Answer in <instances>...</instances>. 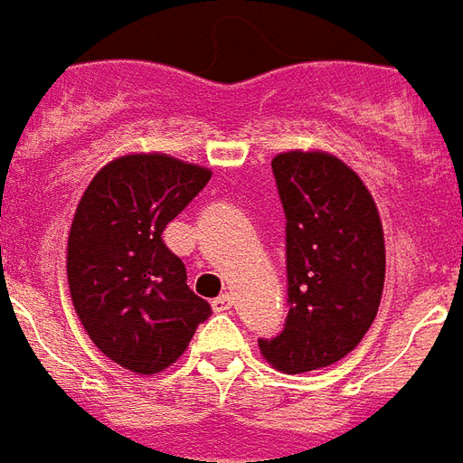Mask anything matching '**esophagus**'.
<instances>
[{
	"label": "esophagus",
	"mask_w": 463,
	"mask_h": 463,
	"mask_svg": "<svg viewBox=\"0 0 463 463\" xmlns=\"http://www.w3.org/2000/svg\"><path fill=\"white\" fill-rule=\"evenodd\" d=\"M231 307H232L231 295H221V298H215V300H213V310L215 312H228Z\"/></svg>",
	"instance_id": "1"
}]
</instances>
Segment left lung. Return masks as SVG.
Returning <instances> with one entry per match:
<instances>
[{
    "mask_svg": "<svg viewBox=\"0 0 463 463\" xmlns=\"http://www.w3.org/2000/svg\"><path fill=\"white\" fill-rule=\"evenodd\" d=\"M272 175L285 211L288 317L262 357L288 374L330 367L357 347L384 288L377 205L349 165L327 153H280Z\"/></svg>",
    "mask_w": 463,
    "mask_h": 463,
    "instance_id": "1",
    "label": "left lung"
}]
</instances>
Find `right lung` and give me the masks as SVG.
<instances>
[{
  "mask_svg": "<svg viewBox=\"0 0 463 463\" xmlns=\"http://www.w3.org/2000/svg\"><path fill=\"white\" fill-rule=\"evenodd\" d=\"M208 181V168L138 153L101 168L79 201L66 258L71 302L96 347L131 372H163L211 317L161 238Z\"/></svg>",
  "mask_w": 463,
  "mask_h": 463,
  "instance_id": "right-lung-1",
  "label": "right lung"
}]
</instances>
